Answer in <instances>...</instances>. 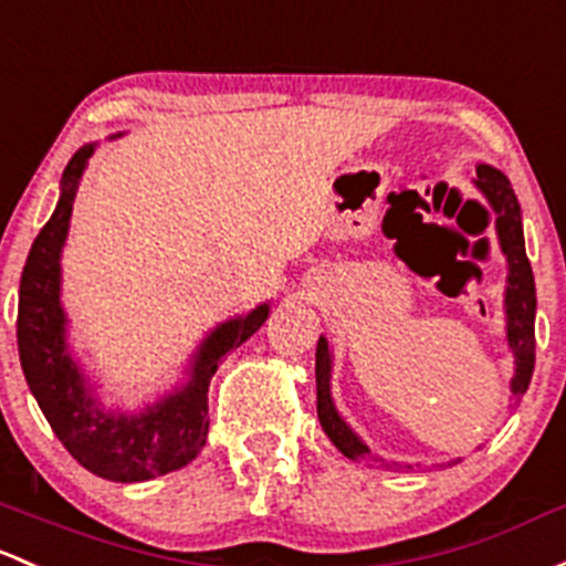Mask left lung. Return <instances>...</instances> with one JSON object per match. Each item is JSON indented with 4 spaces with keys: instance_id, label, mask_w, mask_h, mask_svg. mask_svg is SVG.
<instances>
[{
    "instance_id": "obj_1",
    "label": "left lung",
    "mask_w": 566,
    "mask_h": 566,
    "mask_svg": "<svg viewBox=\"0 0 566 566\" xmlns=\"http://www.w3.org/2000/svg\"><path fill=\"white\" fill-rule=\"evenodd\" d=\"M474 187L483 195L496 217V238L504 260H507V287H504V314H507V347L515 358V374L510 379V392L515 401H521L523 392L528 390L534 371V314H537V290H534V273L526 258V243H523L521 206L513 192V184L502 170L493 165L480 163ZM317 418L328 439L353 461L368 463V467H382V458L368 450L358 433L349 428L347 420L338 415L336 401L331 396V374H333V353L328 338L319 336L317 342Z\"/></svg>"
}]
</instances>
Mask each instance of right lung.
Listing matches in <instances>:
<instances>
[{
  "label": "right lung",
  "instance_id": "add662e5",
  "mask_svg": "<svg viewBox=\"0 0 566 566\" xmlns=\"http://www.w3.org/2000/svg\"><path fill=\"white\" fill-rule=\"evenodd\" d=\"M94 148L97 143H86L73 154L62 174L59 203L29 249L18 287V355L29 390L67 453L103 480L146 483L187 467L203 450L211 377L230 349L260 331L271 303L219 323L192 353L181 382L157 401L135 412L105 407L70 347V319L62 303V249Z\"/></svg>",
  "mask_w": 566,
  "mask_h": 566
}]
</instances>
